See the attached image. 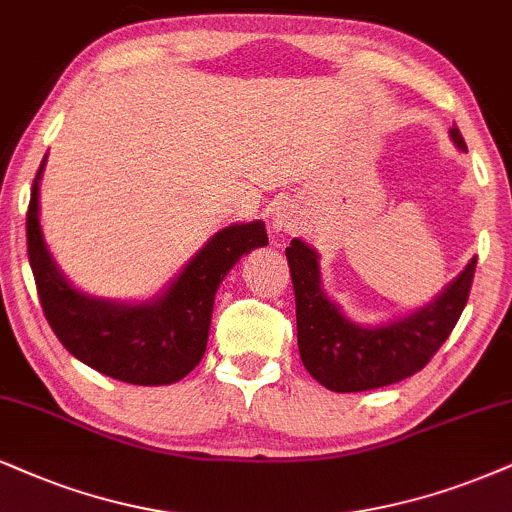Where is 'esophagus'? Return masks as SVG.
Instances as JSON below:
<instances>
[{
	"label": "esophagus",
	"mask_w": 512,
	"mask_h": 512,
	"mask_svg": "<svg viewBox=\"0 0 512 512\" xmlns=\"http://www.w3.org/2000/svg\"><path fill=\"white\" fill-rule=\"evenodd\" d=\"M273 227L275 230H292L294 227V216L287 211V208H275L273 213Z\"/></svg>",
	"instance_id": "obj_1"
}]
</instances>
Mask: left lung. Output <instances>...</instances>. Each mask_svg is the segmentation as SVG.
Masks as SVG:
<instances>
[{
    "instance_id": "left-lung-1",
    "label": "left lung",
    "mask_w": 512,
    "mask_h": 512,
    "mask_svg": "<svg viewBox=\"0 0 512 512\" xmlns=\"http://www.w3.org/2000/svg\"><path fill=\"white\" fill-rule=\"evenodd\" d=\"M453 144L468 151L453 125ZM296 296V337L306 370L330 391H368L401 382L425 368L449 339L468 304L477 256L434 296L430 304L380 325L351 320L323 289L320 254L304 239L287 246Z\"/></svg>"
}]
</instances>
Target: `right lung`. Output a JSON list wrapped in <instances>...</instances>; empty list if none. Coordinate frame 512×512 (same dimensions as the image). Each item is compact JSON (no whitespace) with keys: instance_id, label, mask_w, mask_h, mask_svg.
<instances>
[{"instance_id":"1","label":"right lung","mask_w":512,"mask_h":512,"mask_svg":"<svg viewBox=\"0 0 512 512\" xmlns=\"http://www.w3.org/2000/svg\"><path fill=\"white\" fill-rule=\"evenodd\" d=\"M30 192L28 258L44 315L59 342L78 361L113 380L142 387L173 384L204 358L216 292L239 258L268 244L266 223H235L218 230L159 294L142 301L104 299L82 292L61 273L40 225V180Z\"/></svg>"}]
</instances>
